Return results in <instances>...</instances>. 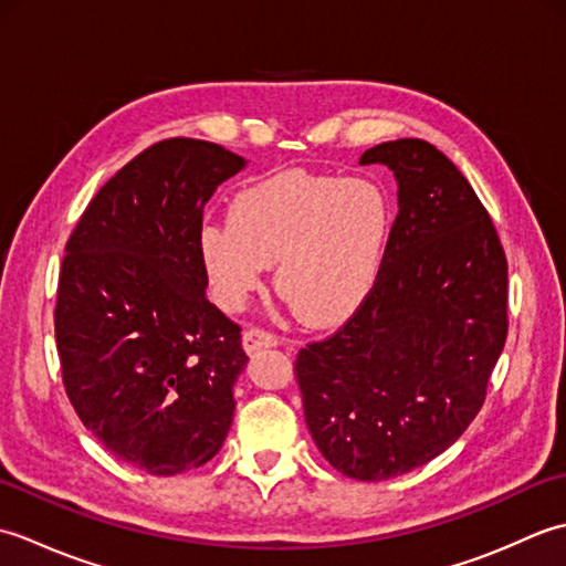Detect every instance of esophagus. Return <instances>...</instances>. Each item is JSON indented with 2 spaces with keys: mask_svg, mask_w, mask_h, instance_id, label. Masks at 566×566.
<instances>
[{
  "mask_svg": "<svg viewBox=\"0 0 566 566\" xmlns=\"http://www.w3.org/2000/svg\"><path fill=\"white\" fill-rule=\"evenodd\" d=\"M276 343H280V338H276L274 333L264 331V328H258L252 326L243 333V347L248 353H255V350H262V347H274Z\"/></svg>",
  "mask_w": 566,
  "mask_h": 566,
  "instance_id": "1",
  "label": "esophagus"
}]
</instances>
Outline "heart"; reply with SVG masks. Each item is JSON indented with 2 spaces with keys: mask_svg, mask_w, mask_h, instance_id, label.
I'll list each match as a JSON object with an SVG mask.
<instances>
[{
  "mask_svg": "<svg viewBox=\"0 0 566 566\" xmlns=\"http://www.w3.org/2000/svg\"><path fill=\"white\" fill-rule=\"evenodd\" d=\"M394 201L371 179L276 175L240 191L228 223L201 231V260L219 302L243 308L274 268V284L311 326L350 316L387 258Z\"/></svg>",
  "mask_w": 566,
  "mask_h": 566,
  "instance_id": "b5f03b06",
  "label": "heart"
}]
</instances>
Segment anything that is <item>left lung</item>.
<instances>
[{"label":"left lung","mask_w":566,"mask_h":566,"mask_svg":"<svg viewBox=\"0 0 566 566\" xmlns=\"http://www.w3.org/2000/svg\"><path fill=\"white\" fill-rule=\"evenodd\" d=\"M399 182L375 290L343 326L306 343L294 375L323 457L381 482L430 462L482 411L509 335V262L454 163L420 138L365 150Z\"/></svg>","instance_id":"8db88e82"}]
</instances>
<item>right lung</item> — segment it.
I'll return each instance as SVG.
<instances>
[{"label": "right lung", "mask_w": 566, "mask_h": 566, "mask_svg": "<svg viewBox=\"0 0 566 566\" xmlns=\"http://www.w3.org/2000/svg\"><path fill=\"white\" fill-rule=\"evenodd\" d=\"M243 165L209 140L153 143L67 238L55 302L63 387L84 428L143 472L207 464L231 428L248 355L238 323L203 294L201 221Z\"/></svg>", "instance_id": "obj_1"}]
</instances>
